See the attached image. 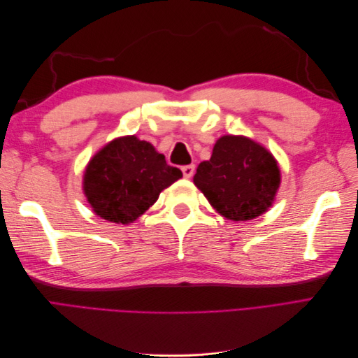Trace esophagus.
Here are the masks:
<instances>
[{
    "label": "esophagus",
    "mask_w": 358,
    "mask_h": 358,
    "mask_svg": "<svg viewBox=\"0 0 358 358\" xmlns=\"http://www.w3.org/2000/svg\"><path fill=\"white\" fill-rule=\"evenodd\" d=\"M194 171H196V166H194V164H189V166H183V167H182V173H183V178H187V179L192 178V175H194Z\"/></svg>",
    "instance_id": "obj_1"
}]
</instances>
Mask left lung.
<instances>
[{
	"instance_id": "obj_1",
	"label": "left lung",
	"mask_w": 358,
	"mask_h": 358,
	"mask_svg": "<svg viewBox=\"0 0 358 358\" xmlns=\"http://www.w3.org/2000/svg\"><path fill=\"white\" fill-rule=\"evenodd\" d=\"M194 183L227 220L249 221L272 206L280 171L264 146L243 136H222L210 159L199 164Z\"/></svg>"
}]
</instances>
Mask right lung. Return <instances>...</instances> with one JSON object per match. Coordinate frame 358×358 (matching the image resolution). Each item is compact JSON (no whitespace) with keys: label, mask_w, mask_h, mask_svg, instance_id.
Instances as JSON below:
<instances>
[{"label":"right lung","mask_w":358,"mask_h":358,"mask_svg":"<svg viewBox=\"0 0 358 358\" xmlns=\"http://www.w3.org/2000/svg\"><path fill=\"white\" fill-rule=\"evenodd\" d=\"M182 178L178 167L136 136L117 137L86 166L83 191L92 210L116 224L136 221L152 206L162 189Z\"/></svg>","instance_id":"1"}]
</instances>
